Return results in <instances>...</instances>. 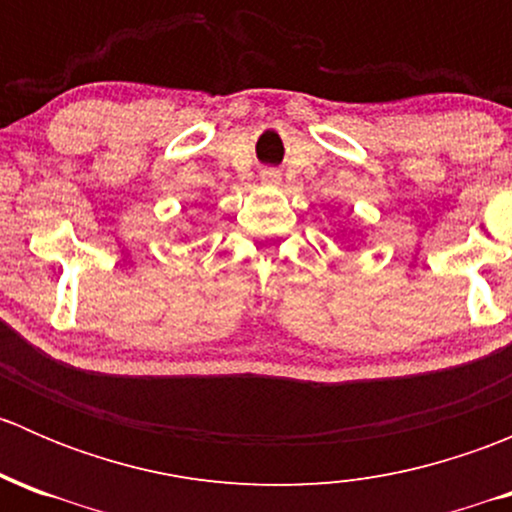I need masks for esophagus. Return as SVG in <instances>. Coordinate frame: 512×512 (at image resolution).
<instances>
[{"instance_id":"34e87169","label":"esophagus","mask_w":512,"mask_h":512,"mask_svg":"<svg viewBox=\"0 0 512 512\" xmlns=\"http://www.w3.org/2000/svg\"><path fill=\"white\" fill-rule=\"evenodd\" d=\"M262 183H280V173L277 170H262Z\"/></svg>"}]
</instances>
